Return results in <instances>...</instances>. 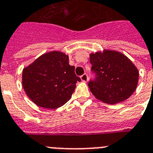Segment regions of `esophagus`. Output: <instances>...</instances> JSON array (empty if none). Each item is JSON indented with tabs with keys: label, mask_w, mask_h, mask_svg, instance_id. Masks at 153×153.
Segmentation results:
<instances>
[{
	"label": "esophagus",
	"mask_w": 153,
	"mask_h": 153,
	"mask_svg": "<svg viewBox=\"0 0 153 153\" xmlns=\"http://www.w3.org/2000/svg\"><path fill=\"white\" fill-rule=\"evenodd\" d=\"M81 80H82V82H86L87 81H88V75H87V74H84V75H82V76H81Z\"/></svg>",
	"instance_id": "1"
}]
</instances>
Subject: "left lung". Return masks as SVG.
<instances>
[{
  "label": "left lung",
  "mask_w": 153,
  "mask_h": 153,
  "mask_svg": "<svg viewBox=\"0 0 153 153\" xmlns=\"http://www.w3.org/2000/svg\"><path fill=\"white\" fill-rule=\"evenodd\" d=\"M96 78L88 83L97 100L115 104L124 101L137 89L138 68L129 58L118 51L104 49L89 55Z\"/></svg>",
  "instance_id": "left-lung-1"
}]
</instances>
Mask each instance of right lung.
I'll return each mask as SVG.
<instances>
[{
    "label": "right lung",
    "mask_w": 153,
    "mask_h": 153,
    "mask_svg": "<svg viewBox=\"0 0 153 153\" xmlns=\"http://www.w3.org/2000/svg\"><path fill=\"white\" fill-rule=\"evenodd\" d=\"M81 82L68 56L60 51L44 53L25 67L22 85L35 104L46 109H56L70 100L76 83Z\"/></svg>",
    "instance_id": "1"
}]
</instances>
